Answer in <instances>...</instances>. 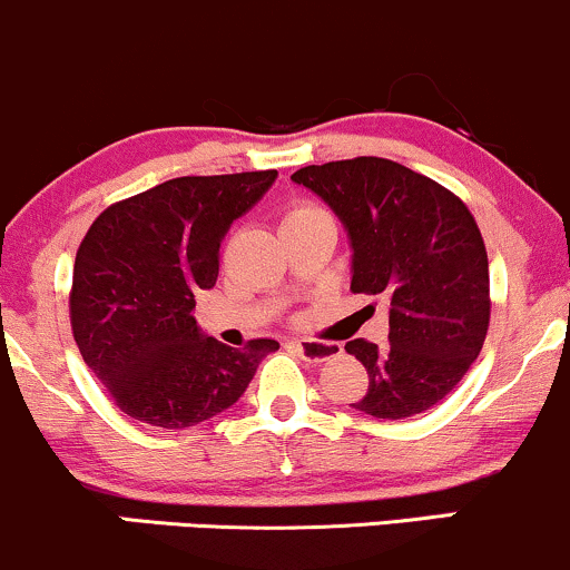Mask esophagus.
I'll return each mask as SVG.
<instances>
[{"label":"esophagus","instance_id":"obj_1","mask_svg":"<svg viewBox=\"0 0 570 570\" xmlns=\"http://www.w3.org/2000/svg\"><path fill=\"white\" fill-rule=\"evenodd\" d=\"M294 348L299 351V356L307 358V362H330L335 358L340 348L332 343H313V340H294Z\"/></svg>","mask_w":570,"mask_h":570}]
</instances>
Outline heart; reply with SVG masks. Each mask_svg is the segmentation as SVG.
<instances>
[{
    "label": "heart",
    "instance_id": "1",
    "mask_svg": "<svg viewBox=\"0 0 570 570\" xmlns=\"http://www.w3.org/2000/svg\"><path fill=\"white\" fill-rule=\"evenodd\" d=\"M316 212H318V208L307 206V203H299V206H292L289 212L284 214V227H286V225H292V222H297V219L307 217V214H316Z\"/></svg>",
    "mask_w": 570,
    "mask_h": 570
}]
</instances>
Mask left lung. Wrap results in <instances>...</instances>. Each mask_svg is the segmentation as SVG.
I'll return each mask as SVG.
<instances>
[{"instance_id": "1", "label": "left lung", "mask_w": 570, "mask_h": 570, "mask_svg": "<svg viewBox=\"0 0 570 570\" xmlns=\"http://www.w3.org/2000/svg\"><path fill=\"white\" fill-rule=\"evenodd\" d=\"M292 181L348 230L351 292L389 297V345L345 343L370 375L353 407L385 421L434 407L480 356L490 324L488 252L466 203L385 158L305 166Z\"/></svg>"}]
</instances>
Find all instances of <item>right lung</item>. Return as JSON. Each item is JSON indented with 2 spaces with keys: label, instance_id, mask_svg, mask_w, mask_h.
<instances>
[{
  "label": "right lung",
  "instance_id": "add662e5",
  "mask_svg": "<svg viewBox=\"0 0 570 570\" xmlns=\"http://www.w3.org/2000/svg\"><path fill=\"white\" fill-rule=\"evenodd\" d=\"M278 171L179 176L112 203L85 233L69 316L85 364L126 415L187 429L238 402L276 340L230 348L195 322L219 246Z\"/></svg>",
  "mask_w": 570,
  "mask_h": 570
}]
</instances>
